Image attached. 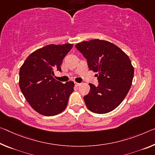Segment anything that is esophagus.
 I'll list each match as a JSON object with an SVG mask.
<instances>
[{
    "mask_svg": "<svg viewBox=\"0 0 155 155\" xmlns=\"http://www.w3.org/2000/svg\"><path fill=\"white\" fill-rule=\"evenodd\" d=\"M74 85H76V86L77 87H78V86H79V85H81V83H77V82H75L74 83Z\"/></svg>",
    "mask_w": 155,
    "mask_h": 155,
    "instance_id": "obj_1",
    "label": "esophagus"
}]
</instances>
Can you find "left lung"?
I'll use <instances>...</instances> for the list:
<instances>
[{
  "instance_id": "left-lung-1",
  "label": "left lung",
  "mask_w": 155,
  "mask_h": 155,
  "mask_svg": "<svg viewBox=\"0 0 155 155\" xmlns=\"http://www.w3.org/2000/svg\"><path fill=\"white\" fill-rule=\"evenodd\" d=\"M87 60L88 68L97 72L98 84L89 83L90 90L84 96L90 111L105 114L124 101L131 87L134 68L126 54L106 41L94 39L75 45Z\"/></svg>"
}]
</instances>
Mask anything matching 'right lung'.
Wrapping results in <instances>:
<instances>
[{"label": "right lung", "mask_w": 155, "mask_h": 155, "mask_svg": "<svg viewBox=\"0 0 155 155\" xmlns=\"http://www.w3.org/2000/svg\"><path fill=\"white\" fill-rule=\"evenodd\" d=\"M72 44L48 45L31 53L19 72V86L32 108L45 116H54L67 107L73 92L72 81L63 84L54 79L65 56Z\"/></svg>", "instance_id": "obj_1"}]
</instances>
